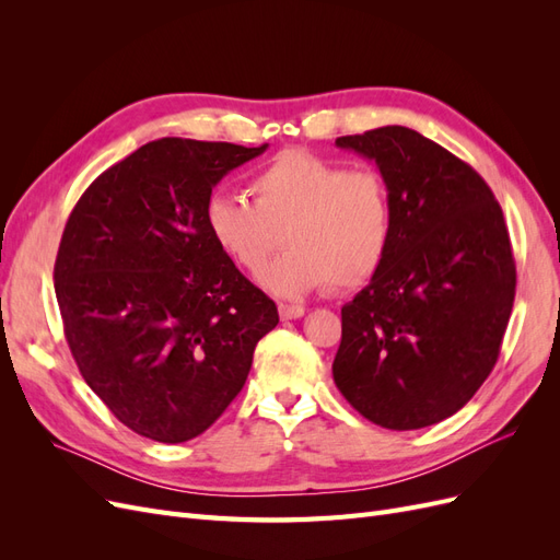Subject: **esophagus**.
<instances>
[{
    "instance_id": "34e87169",
    "label": "esophagus",
    "mask_w": 560,
    "mask_h": 560,
    "mask_svg": "<svg viewBox=\"0 0 560 560\" xmlns=\"http://www.w3.org/2000/svg\"><path fill=\"white\" fill-rule=\"evenodd\" d=\"M306 315V308L303 306H284V303H280V317L282 319H296V317H303Z\"/></svg>"
}]
</instances>
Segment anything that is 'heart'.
Here are the masks:
<instances>
[{"instance_id": "heart-1", "label": "heart", "mask_w": 560, "mask_h": 560, "mask_svg": "<svg viewBox=\"0 0 560 560\" xmlns=\"http://www.w3.org/2000/svg\"><path fill=\"white\" fill-rule=\"evenodd\" d=\"M249 200L214 196L206 224L219 252L259 276L266 290L301 299L329 284L352 292L383 266L395 233L393 196L374 167H346L308 151H284L247 184Z\"/></svg>"}]
</instances>
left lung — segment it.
I'll list each match as a JSON object with an SVG mask.
<instances>
[{
	"instance_id": "left-lung-1",
	"label": "left lung",
	"mask_w": 560,
	"mask_h": 560,
	"mask_svg": "<svg viewBox=\"0 0 560 560\" xmlns=\"http://www.w3.org/2000/svg\"><path fill=\"white\" fill-rule=\"evenodd\" d=\"M336 144L376 161L395 233L341 308L334 383L366 420L420 430L460 411L493 371L516 294L500 202L471 165L404 126Z\"/></svg>"
}]
</instances>
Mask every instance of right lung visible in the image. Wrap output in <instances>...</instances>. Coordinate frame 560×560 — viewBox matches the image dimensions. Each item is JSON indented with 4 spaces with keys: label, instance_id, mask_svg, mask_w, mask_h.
I'll list each match as a JSON object with an SVG mask.
<instances>
[{
    "label": "right lung",
    "instance_id": "1",
    "mask_svg": "<svg viewBox=\"0 0 560 560\" xmlns=\"http://www.w3.org/2000/svg\"><path fill=\"white\" fill-rule=\"evenodd\" d=\"M266 147L154 140L100 175L65 224L54 280L67 346L107 409L154 442L206 432L278 325L206 224L217 182Z\"/></svg>",
    "mask_w": 560,
    "mask_h": 560
}]
</instances>
